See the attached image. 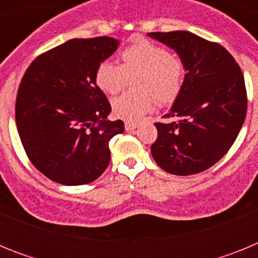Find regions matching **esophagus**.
<instances>
[{
	"mask_svg": "<svg viewBox=\"0 0 258 258\" xmlns=\"http://www.w3.org/2000/svg\"><path fill=\"white\" fill-rule=\"evenodd\" d=\"M137 127H138V124H137V122H132V121L125 122V129H126L127 132L134 131V129H137Z\"/></svg>",
	"mask_w": 258,
	"mask_h": 258,
	"instance_id": "esophagus-1",
	"label": "esophagus"
}]
</instances>
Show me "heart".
Instances as JSON below:
<instances>
[{
  "label": "heart",
  "instance_id": "b5f03b06",
  "mask_svg": "<svg viewBox=\"0 0 258 258\" xmlns=\"http://www.w3.org/2000/svg\"><path fill=\"white\" fill-rule=\"evenodd\" d=\"M121 64L102 61L95 70V84L102 92L116 94L133 77L137 93H125L112 101L117 117L137 121L152 111L156 101L169 104L177 99L183 86L184 64L182 59L165 46L146 38H137L120 52Z\"/></svg>",
  "mask_w": 258,
  "mask_h": 258
}]
</instances>
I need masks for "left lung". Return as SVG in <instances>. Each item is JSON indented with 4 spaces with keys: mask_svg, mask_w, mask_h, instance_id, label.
I'll return each mask as SVG.
<instances>
[{
    "mask_svg": "<svg viewBox=\"0 0 258 258\" xmlns=\"http://www.w3.org/2000/svg\"><path fill=\"white\" fill-rule=\"evenodd\" d=\"M149 36L174 50L186 71L181 93L164 116L179 120L155 124L152 157L170 174L200 173L225 156L240 132L247 113L244 77L225 47L191 32Z\"/></svg>",
    "mask_w": 258,
    "mask_h": 258,
    "instance_id": "obj_1",
    "label": "left lung"
}]
</instances>
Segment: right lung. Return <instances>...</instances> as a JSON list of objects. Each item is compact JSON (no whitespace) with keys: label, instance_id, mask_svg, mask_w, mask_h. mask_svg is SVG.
Instances as JSON below:
<instances>
[{"label":"right lung","instance_id":"obj_1","mask_svg":"<svg viewBox=\"0 0 258 258\" xmlns=\"http://www.w3.org/2000/svg\"><path fill=\"white\" fill-rule=\"evenodd\" d=\"M118 44L112 37L74 38L41 54L23 76L18 133L29 160L51 181L90 183L108 166V142L124 122L107 120L111 104L94 76Z\"/></svg>","mask_w":258,"mask_h":258}]
</instances>
